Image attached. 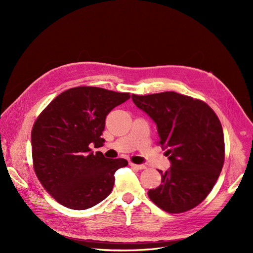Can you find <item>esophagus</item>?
I'll return each instance as SVG.
<instances>
[{
	"instance_id": "obj_1",
	"label": "esophagus",
	"mask_w": 253,
	"mask_h": 253,
	"mask_svg": "<svg viewBox=\"0 0 253 253\" xmlns=\"http://www.w3.org/2000/svg\"><path fill=\"white\" fill-rule=\"evenodd\" d=\"M129 166H131L132 168H135V169H138V170H143V169H145V168H147L144 165H136V164H133V163L129 164Z\"/></svg>"
}]
</instances>
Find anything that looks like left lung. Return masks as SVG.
Instances as JSON below:
<instances>
[{"mask_svg":"<svg viewBox=\"0 0 253 253\" xmlns=\"http://www.w3.org/2000/svg\"><path fill=\"white\" fill-rule=\"evenodd\" d=\"M132 99L154 120L158 144L171 162L169 171H159L162 183L149 190L150 200L168 213L195 208L211 192L225 162L223 127L215 112L203 100L175 91L133 94Z\"/></svg>","mask_w":253,"mask_h":253,"instance_id":"obj_1","label":"left lung"}]
</instances>
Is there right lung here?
Here are the masks:
<instances>
[{"instance_id": "obj_1", "label": "right lung", "mask_w": 253, "mask_h": 253, "mask_svg": "<svg viewBox=\"0 0 253 253\" xmlns=\"http://www.w3.org/2000/svg\"><path fill=\"white\" fill-rule=\"evenodd\" d=\"M131 97L96 86H77L57 96L32 129L33 165L43 188L62 206L85 210L108 197L124 158H105L102 147L108 114Z\"/></svg>"}]
</instances>
